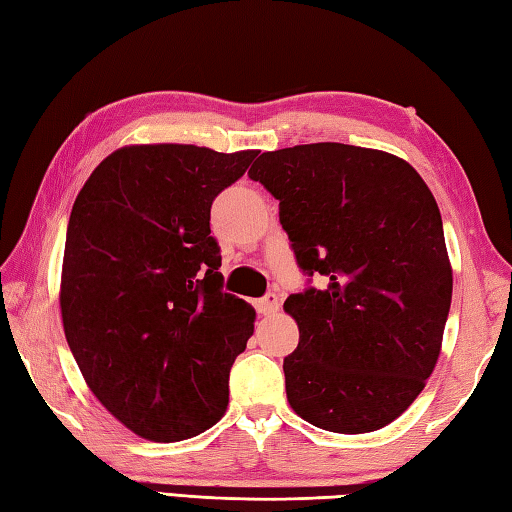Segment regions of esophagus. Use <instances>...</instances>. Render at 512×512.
I'll return each instance as SVG.
<instances>
[{
  "label": "esophagus",
  "instance_id": "obj_1",
  "mask_svg": "<svg viewBox=\"0 0 512 512\" xmlns=\"http://www.w3.org/2000/svg\"><path fill=\"white\" fill-rule=\"evenodd\" d=\"M278 307H280V302H278V296H276V294H267V296H263V298H260V300L256 302V309H258L260 316L276 314Z\"/></svg>",
  "mask_w": 512,
  "mask_h": 512
}]
</instances>
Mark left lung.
Instances as JSON below:
<instances>
[{
    "instance_id": "left-lung-1",
    "label": "left lung",
    "mask_w": 512,
    "mask_h": 512,
    "mask_svg": "<svg viewBox=\"0 0 512 512\" xmlns=\"http://www.w3.org/2000/svg\"><path fill=\"white\" fill-rule=\"evenodd\" d=\"M247 174L280 201L302 271L329 280L285 300L300 331L283 362L289 406L333 433L382 429L422 393L451 309L429 185L400 156L329 141L263 152Z\"/></svg>"
}]
</instances>
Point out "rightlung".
<instances>
[{"instance_id": "obj_1", "label": "right lung", "mask_w": 512, "mask_h": 512, "mask_svg": "<svg viewBox=\"0 0 512 512\" xmlns=\"http://www.w3.org/2000/svg\"><path fill=\"white\" fill-rule=\"evenodd\" d=\"M258 150L123 145L72 205L59 307L88 389L152 442H181L227 411L229 369L256 311L223 294L210 207Z\"/></svg>"}]
</instances>
